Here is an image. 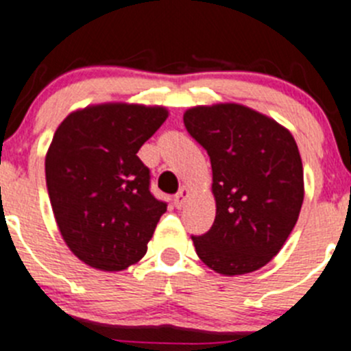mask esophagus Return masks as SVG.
Wrapping results in <instances>:
<instances>
[{"label": "esophagus", "instance_id": "34e87169", "mask_svg": "<svg viewBox=\"0 0 351 351\" xmlns=\"http://www.w3.org/2000/svg\"><path fill=\"white\" fill-rule=\"evenodd\" d=\"M186 197H189V189H186V186H182L178 194L175 195V199H173V204H175V208L182 209L183 204H185Z\"/></svg>", "mask_w": 351, "mask_h": 351}]
</instances>
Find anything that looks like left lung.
<instances>
[{"instance_id": "obj_1", "label": "left lung", "mask_w": 351, "mask_h": 351, "mask_svg": "<svg viewBox=\"0 0 351 351\" xmlns=\"http://www.w3.org/2000/svg\"><path fill=\"white\" fill-rule=\"evenodd\" d=\"M208 152L216 216L192 235L197 256L221 275L265 267L293 232L304 197L303 165L289 130L241 104L192 107L183 114Z\"/></svg>"}]
</instances>
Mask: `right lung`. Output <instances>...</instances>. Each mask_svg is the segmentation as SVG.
<instances>
[{
    "label": "right lung",
    "mask_w": 351,
    "mask_h": 351,
    "mask_svg": "<svg viewBox=\"0 0 351 351\" xmlns=\"http://www.w3.org/2000/svg\"><path fill=\"white\" fill-rule=\"evenodd\" d=\"M166 117L159 106L98 104L71 112L55 131L45 159L51 209L69 250L97 270L142 260L166 213L136 156Z\"/></svg>",
    "instance_id": "right-lung-1"
}]
</instances>
